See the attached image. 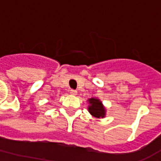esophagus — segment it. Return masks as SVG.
I'll return each instance as SVG.
<instances>
[{
  "mask_svg": "<svg viewBox=\"0 0 161 161\" xmlns=\"http://www.w3.org/2000/svg\"><path fill=\"white\" fill-rule=\"evenodd\" d=\"M70 93L71 95H73V96H76V95L77 94V91H75V90H70Z\"/></svg>",
  "mask_w": 161,
  "mask_h": 161,
  "instance_id": "1",
  "label": "esophagus"
}]
</instances>
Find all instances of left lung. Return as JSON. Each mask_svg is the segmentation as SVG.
Wrapping results in <instances>:
<instances>
[{
    "mask_svg": "<svg viewBox=\"0 0 161 161\" xmlns=\"http://www.w3.org/2000/svg\"><path fill=\"white\" fill-rule=\"evenodd\" d=\"M88 102L90 103L88 110L91 113V115L97 118H103L106 115V110L102 102L97 98H91L88 100Z\"/></svg>",
    "mask_w": 161,
    "mask_h": 161,
    "instance_id": "left-lung-1",
    "label": "left lung"
}]
</instances>
